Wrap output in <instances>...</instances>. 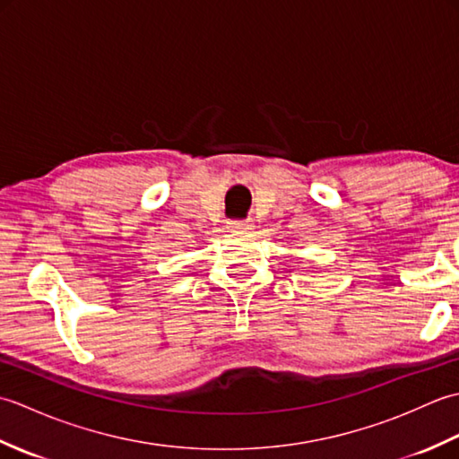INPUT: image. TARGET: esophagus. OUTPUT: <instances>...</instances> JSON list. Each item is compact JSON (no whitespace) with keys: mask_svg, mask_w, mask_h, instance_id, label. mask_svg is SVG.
Masks as SVG:
<instances>
[{"mask_svg":"<svg viewBox=\"0 0 459 459\" xmlns=\"http://www.w3.org/2000/svg\"><path fill=\"white\" fill-rule=\"evenodd\" d=\"M229 224L232 230H242V232H250L252 229H255V222L252 221H230Z\"/></svg>","mask_w":459,"mask_h":459,"instance_id":"esophagus-1","label":"esophagus"}]
</instances>
